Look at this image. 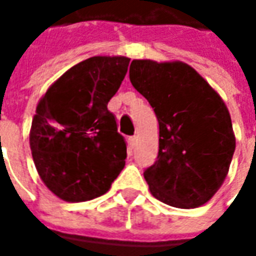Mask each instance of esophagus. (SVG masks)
Here are the masks:
<instances>
[{
	"label": "esophagus",
	"mask_w": 256,
	"mask_h": 256,
	"mask_svg": "<svg viewBox=\"0 0 256 256\" xmlns=\"http://www.w3.org/2000/svg\"><path fill=\"white\" fill-rule=\"evenodd\" d=\"M136 141H138L136 136H130V138H128V142H130V146H131V148H134V146L136 145Z\"/></svg>",
	"instance_id": "1"
}]
</instances>
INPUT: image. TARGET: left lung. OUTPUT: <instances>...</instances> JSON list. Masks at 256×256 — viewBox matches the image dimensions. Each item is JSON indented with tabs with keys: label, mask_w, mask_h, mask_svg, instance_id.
Here are the masks:
<instances>
[{
	"label": "left lung",
	"mask_w": 256,
	"mask_h": 256,
	"mask_svg": "<svg viewBox=\"0 0 256 256\" xmlns=\"http://www.w3.org/2000/svg\"><path fill=\"white\" fill-rule=\"evenodd\" d=\"M130 80L160 124L158 160L144 172L151 194L182 210L206 204L225 181L235 151L224 100L182 61L134 60Z\"/></svg>",
	"instance_id": "left-lung-1"
}]
</instances>
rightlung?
<instances>
[{"label": "right lung", "instance_id": "add662e5", "mask_svg": "<svg viewBox=\"0 0 256 256\" xmlns=\"http://www.w3.org/2000/svg\"><path fill=\"white\" fill-rule=\"evenodd\" d=\"M126 56H92L61 75L36 104L30 131L35 168L60 200L101 196L125 166L126 145L106 105L128 71Z\"/></svg>", "mask_w": 256, "mask_h": 256}]
</instances>
